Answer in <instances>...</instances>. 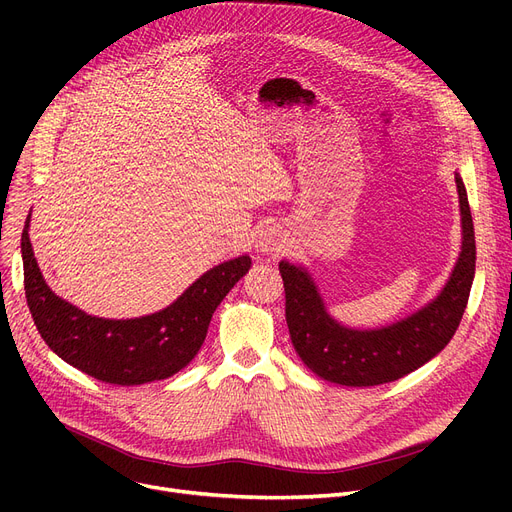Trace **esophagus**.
I'll list each match as a JSON object with an SVG mask.
<instances>
[{"label":"esophagus","instance_id":"obj_1","mask_svg":"<svg viewBox=\"0 0 512 512\" xmlns=\"http://www.w3.org/2000/svg\"><path fill=\"white\" fill-rule=\"evenodd\" d=\"M282 240V232L278 226H263L259 232H257V249L261 253H274L280 245Z\"/></svg>","mask_w":512,"mask_h":512}]
</instances>
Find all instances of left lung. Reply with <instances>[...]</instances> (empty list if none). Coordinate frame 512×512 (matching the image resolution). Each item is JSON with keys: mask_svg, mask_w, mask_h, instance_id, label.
Instances as JSON below:
<instances>
[{"mask_svg": "<svg viewBox=\"0 0 512 512\" xmlns=\"http://www.w3.org/2000/svg\"><path fill=\"white\" fill-rule=\"evenodd\" d=\"M463 249L436 301L380 330H351L334 321L303 267L280 261L286 324L294 351L319 378L365 388L394 382L434 359L459 328L475 276V232L467 191L456 174Z\"/></svg>", "mask_w": 512, "mask_h": 512, "instance_id": "1", "label": "left lung"}]
</instances>
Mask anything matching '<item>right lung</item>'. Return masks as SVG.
I'll use <instances>...</instances> for the list:
<instances>
[{
  "instance_id": "right-lung-1",
  "label": "right lung",
  "mask_w": 512,
  "mask_h": 512,
  "mask_svg": "<svg viewBox=\"0 0 512 512\" xmlns=\"http://www.w3.org/2000/svg\"><path fill=\"white\" fill-rule=\"evenodd\" d=\"M20 249L26 303L45 344L91 378L118 386L166 380L191 363L213 311L251 267V257H236L215 265L164 311L137 319H103L56 297L45 284L29 240V220Z\"/></svg>"
}]
</instances>
